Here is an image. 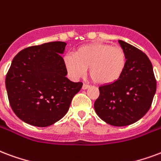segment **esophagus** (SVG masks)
I'll return each instance as SVG.
<instances>
[{
    "label": "esophagus",
    "instance_id": "34e87169",
    "mask_svg": "<svg viewBox=\"0 0 161 161\" xmlns=\"http://www.w3.org/2000/svg\"><path fill=\"white\" fill-rule=\"evenodd\" d=\"M89 88H90V85H89V84H84V85H83V90H87V89H89Z\"/></svg>",
    "mask_w": 161,
    "mask_h": 161
}]
</instances>
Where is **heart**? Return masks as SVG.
I'll return each instance as SVG.
<instances>
[{"instance_id":"obj_1","label":"heart","mask_w":161,"mask_h":161,"mask_svg":"<svg viewBox=\"0 0 161 161\" xmlns=\"http://www.w3.org/2000/svg\"><path fill=\"white\" fill-rule=\"evenodd\" d=\"M64 65L73 79L86 74L90 68V77L102 85L114 84L120 79L125 71L127 57L122 47L108 43H90L77 48L74 55L66 54Z\"/></svg>"}]
</instances>
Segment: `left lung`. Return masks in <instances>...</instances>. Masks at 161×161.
Returning a JSON list of instances; mask_svg holds the SVG:
<instances>
[{
  "label": "left lung",
  "instance_id": "left-lung-1",
  "mask_svg": "<svg viewBox=\"0 0 161 161\" xmlns=\"http://www.w3.org/2000/svg\"><path fill=\"white\" fill-rule=\"evenodd\" d=\"M119 43L127 57L125 71L114 84L99 87L100 96L94 108L106 123L125 126L138 121L149 110L156 80L153 65L143 52L122 40Z\"/></svg>",
  "mask_w": 161,
  "mask_h": 161
}]
</instances>
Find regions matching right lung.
<instances>
[{"label":"right lung","instance_id":"right-lung-1","mask_svg":"<svg viewBox=\"0 0 161 161\" xmlns=\"http://www.w3.org/2000/svg\"><path fill=\"white\" fill-rule=\"evenodd\" d=\"M66 43L51 42L26 47L14 57L6 77L9 103L18 118L46 127L61 119L83 84L65 77Z\"/></svg>","mask_w":161,"mask_h":161}]
</instances>
